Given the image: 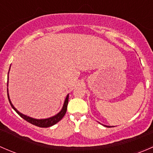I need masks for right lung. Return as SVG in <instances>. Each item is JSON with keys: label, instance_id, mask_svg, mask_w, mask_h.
Masks as SVG:
<instances>
[{"label": "right lung", "instance_id": "add662e5", "mask_svg": "<svg viewBox=\"0 0 153 153\" xmlns=\"http://www.w3.org/2000/svg\"><path fill=\"white\" fill-rule=\"evenodd\" d=\"M7 92H8V89H7ZM7 95H8V99H9V101H10V104H11V106L13 108L14 110H15V112H16L17 113H18V115L21 117V118H24V120H26L27 121H28V122L30 123V124L35 125V126H39V127H49V126L55 124L56 123H58V121H60L61 119H62V118L64 116V115L66 114V112H67L68 101H69V95H67V98H66V99H65V101H64V106H63L62 109H61V111L59 112V113L57 114V115H55V116L52 117V118H47V119H40V120L35 119V118H30V117H28V116H27V115H23V114L20 113V112H18V111L17 110L15 107H14V106L12 105V103H11L8 93H7Z\"/></svg>", "mask_w": 153, "mask_h": 153}]
</instances>
